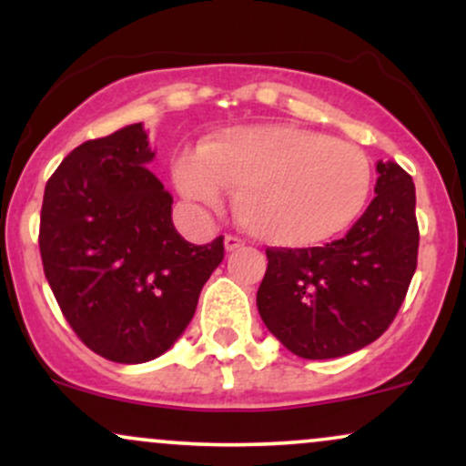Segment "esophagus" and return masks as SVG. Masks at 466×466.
I'll list each match as a JSON object with an SVG mask.
<instances>
[{
  "instance_id": "34e87169",
  "label": "esophagus",
  "mask_w": 466,
  "mask_h": 466,
  "mask_svg": "<svg viewBox=\"0 0 466 466\" xmlns=\"http://www.w3.org/2000/svg\"><path fill=\"white\" fill-rule=\"evenodd\" d=\"M243 238H238V237H234V234H228L226 237V249L228 251H237V249H240L243 248Z\"/></svg>"
}]
</instances>
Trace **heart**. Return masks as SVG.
<instances>
[{"label":"heart","mask_w":466,"mask_h":466,"mask_svg":"<svg viewBox=\"0 0 466 466\" xmlns=\"http://www.w3.org/2000/svg\"><path fill=\"white\" fill-rule=\"evenodd\" d=\"M173 175L203 203L234 190L240 226L278 248H311L344 232L372 188L370 159L357 144L287 125L217 133L199 153H181Z\"/></svg>","instance_id":"1"}]
</instances>
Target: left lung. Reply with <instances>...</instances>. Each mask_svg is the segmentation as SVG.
<instances>
[{
  "label": "left lung",
  "instance_id": "8db88e82",
  "mask_svg": "<svg viewBox=\"0 0 466 466\" xmlns=\"http://www.w3.org/2000/svg\"><path fill=\"white\" fill-rule=\"evenodd\" d=\"M377 170V197L344 238L265 249L256 304L293 355H350L386 333L405 300L419 256L414 181L397 162H379Z\"/></svg>",
  "mask_w": 466,
  "mask_h": 466
}]
</instances>
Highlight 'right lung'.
I'll return each instance as SVG.
<instances>
[{
	"label": "right lung",
	"instance_id": "1",
	"mask_svg": "<svg viewBox=\"0 0 466 466\" xmlns=\"http://www.w3.org/2000/svg\"><path fill=\"white\" fill-rule=\"evenodd\" d=\"M142 122L87 140L46 184L39 249L67 324L116 363L159 357L184 333L223 260V237L192 245L173 226V197L148 168Z\"/></svg>",
	"mask_w": 466,
	"mask_h": 466
}]
</instances>
